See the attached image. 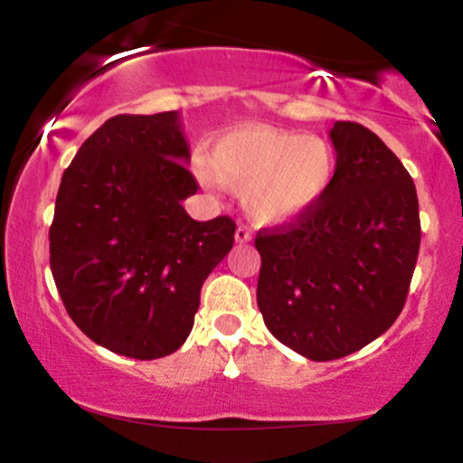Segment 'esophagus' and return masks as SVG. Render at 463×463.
Returning <instances> with one entry per match:
<instances>
[{
  "label": "esophagus",
  "instance_id": "1",
  "mask_svg": "<svg viewBox=\"0 0 463 463\" xmlns=\"http://www.w3.org/2000/svg\"><path fill=\"white\" fill-rule=\"evenodd\" d=\"M235 241L237 243H250V241H252V232H250L248 228L239 226L235 231Z\"/></svg>",
  "mask_w": 463,
  "mask_h": 463
}]
</instances>
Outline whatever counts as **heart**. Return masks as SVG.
Masks as SVG:
<instances>
[{
	"mask_svg": "<svg viewBox=\"0 0 463 463\" xmlns=\"http://www.w3.org/2000/svg\"><path fill=\"white\" fill-rule=\"evenodd\" d=\"M335 165L333 146L322 137L250 124L222 132L195 174L209 189H239L252 222L279 226L307 215L326 195Z\"/></svg>",
	"mask_w": 463,
	"mask_h": 463,
	"instance_id": "obj_1",
	"label": "heart"
}]
</instances>
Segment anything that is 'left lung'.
<instances>
[{"label": "left lung", "mask_w": 463, "mask_h": 463, "mask_svg": "<svg viewBox=\"0 0 463 463\" xmlns=\"http://www.w3.org/2000/svg\"><path fill=\"white\" fill-rule=\"evenodd\" d=\"M326 195L296 222L259 231L257 305L268 331L311 361L357 353L405 307L418 261L416 184L374 132L335 121Z\"/></svg>", "instance_id": "left-lung-1"}]
</instances>
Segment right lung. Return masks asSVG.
I'll return each instance as SVG.
<instances>
[{
  "label": "right lung",
  "mask_w": 463,
  "mask_h": 463,
  "mask_svg": "<svg viewBox=\"0 0 463 463\" xmlns=\"http://www.w3.org/2000/svg\"><path fill=\"white\" fill-rule=\"evenodd\" d=\"M178 110L117 115L65 169L50 265L71 320L99 346L141 361L172 354L194 328L206 276L235 222L191 220L198 191Z\"/></svg>",
  "instance_id": "1"
}]
</instances>
